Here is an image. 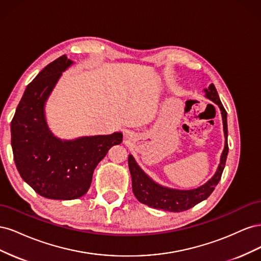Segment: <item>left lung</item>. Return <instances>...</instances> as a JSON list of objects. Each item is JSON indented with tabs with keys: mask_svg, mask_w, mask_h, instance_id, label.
Wrapping results in <instances>:
<instances>
[{
	"mask_svg": "<svg viewBox=\"0 0 261 261\" xmlns=\"http://www.w3.org/2000/svg\"><path fill=\"white\" fill-rule=\"evenodd\" d=\"M206 97L215 102L220 108L223 121V132L225 137V144L223 152L221 154L220 164L217 172L207 183L199 186L198 188L181 191V189H174L164 187L155 183L153 179L150 178L146 173L140 169L137 162L132 154L128 155V167L132 175V187L133 193L135 195L139 202L145 203L147 206L154 209H162L164 211L180 212L193 208L197 203L207 199L215 191L216 186L221 179V175L225 167V161L228 152L227 146V122H226V111L221 103L218 91L213 84H210L208 88L203 89Z\"/></svg>",
	"mask_w": 261,
	"mask_h": 261,
	"instance_id": "8db88e82",
	"label": "left lung"
}]
</instances>
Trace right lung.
Here are the masks:
<instances>
[{"label":"right lung","mask_w":261,"mask_h":261,"mask_svg":"<svg viewBox=\"0 0 261 261\" xmlns=\"http://www.w3.org/2000/svg\"><path fill=\"white\" fill-rule=\"evenodd\" d=\"M62 55L46 65L23 92L11 123L14 161L21 178L42 197L72 200L84 196L109 149L122 133L62 140L45 121L44 106L62 73L73 64Z\"/></svg>","instance_id":"add662e5"}]
</instances>
